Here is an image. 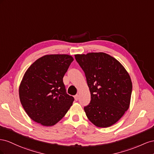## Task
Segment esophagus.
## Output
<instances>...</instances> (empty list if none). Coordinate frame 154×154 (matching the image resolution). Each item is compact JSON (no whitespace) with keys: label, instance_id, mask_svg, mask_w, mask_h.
Returning a JSON list of instances; mask_svg holds the SVG:
<instances>
[{"label":"esophagus","instance_id":"1","mask_svg":"<svg viewBox=\"0 0 154 154\" xmlns=\"http://www.w3.org/2000/svg\"><path fill=\"white\" fill-rule=\"evenodd\" d=\"M74 98H75V100H76V101H77V100L79 99V95H75V97H74Z\"/></svg>","mask_w":154,"mask_h":154}]
</instances>
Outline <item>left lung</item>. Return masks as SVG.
Instances as JSON below:
<instances>
[{
    "label": "left lung",
    "mask_w": 154,
    "mask_h": 154,
    "mask_svg": "<svg viewBox=\"0 0 154 154\" xmlns=\"http://www.w3.org/2000/svg\"><path fill=\"white\" fill-rule=\"evenodd\" d=\"M85 73L90 103L84 109L94 125L106 128L128 110L132 90L128 73L119 61L105 53L75 55Z\"/></svg>",
    "instance_id": "1"
}]
</instances>
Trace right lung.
Listing matches in <instances>:
<instances>
[{"label": "right lung", "mask_w": 154, "mask_h": 154, "mask_svg": "<svg viewBox=\"0 0 154 154\" xmlns=\"http://www.w3.org/2000/svg\"><path fill=\"white\" fill-rule=\"evenodd\" d=\"M73 60L69 55H46L26 70L19 86V98L35 122L54 126L71 107L74 98L66 94L63 77Z\"/></svg>", "instance_id": "obj_1"}]
</instances>
